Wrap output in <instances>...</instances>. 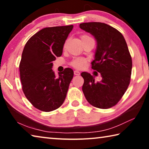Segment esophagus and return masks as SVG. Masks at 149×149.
<instances>
[{
  "label": "esophagus",
  "instance_id": "34e87169",
  "mask_svg": "<svg viewBox=\"0 0 149 149\" xmlns=\"http://www.w3.org/2000/svg\"><path fill=\"white\" fill-rule=\"evenodd\" d=\"M74 75H80V72L79 71H77V70H75V71H74Z\"/></svg>",
  "mask_w": 149,
  "mask_h": 149
}]
</instances>
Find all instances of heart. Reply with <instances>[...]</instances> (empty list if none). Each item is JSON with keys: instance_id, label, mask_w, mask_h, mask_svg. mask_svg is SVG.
<instances>
[{"instance_id": "1", "label": "heart", "mask_w": 149, "mask_h": 149, "mask_svg": "<svg viewBox=\"0 0 149 149\" xmlns=\"http://www.w3.org/2000/svg\"><path fill=\"white\" fill-rule=\"evenodd\" d=\"M87 35H83V37H86ZM73 67L77 69H83L86 65V60L84 58H76L72 60L70 63Z\"/></svg>"}]
</instances>
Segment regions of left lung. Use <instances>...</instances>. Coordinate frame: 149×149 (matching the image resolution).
Returning <instances> with one entry per match:
<instances>
[{
    "label": "left lung",
    "mask_w": 149,
    "mask_h": 149,
    "mask_svg": "<svg viewBox=\"0 0 149 149\" xmlns=\"http://www.w3.org/2000/svg\"><path fill=\"white\" fill-rule=\"evenodd\" d=\"M79 27L93 35L97 41L92 69L102 77L100 81L95 82L93 75L82 72L83 92L89 104L107 109L120 101L129 86L132 56L124 37L113 27L101 22H88L79 24Z\"/></svg>",
    "instance_id": "left-lung-1"
}]
</instances>
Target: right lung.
<instances>
[{
  "label": "right lung",
  "mask_w": 149,
  "mask_h": 149,
  "mask_svg": "<svg viewBox=\"0 0 149 149\" xmlns=\"http://www.w3.org/2000/svg\"><path fill=\"white\" fill-rule=\"evenodd\" d=\"M73 25L45 27L25 45L19 63L22 90L37 109L50 112L58 108L66 97L74 71L69 68L55 75L52 61L62 54L63 47Z\"/></svg>",
  "instance_id": "obj_1"
}]
</instances>
